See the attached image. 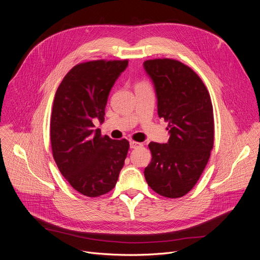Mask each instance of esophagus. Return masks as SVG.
Wrapping results in <instances>:
<instances>
[{
  "label": "esophagus",
  "mask_w": 260,
  "mask_h": 260,
  "mask_svg": "<svg viewBox=\"0 0 260 260\" xmlns=\"http://www.w3.org/2000/svg\"><path fill=\"white\" fill-rule=\"evenodd\" d=\"M140 146H142V144H141V143L136 142V141H130V148H131V149L138 148V147H140Z\"/></svg>",
  "instance_id": "obj_1"
}]
</instances>
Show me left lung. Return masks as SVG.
Returning <instances> with one entry per match:
<instances>
[{
  "label": "left lung",
  "instance_id": "left-lung-1",
  "mask_svg": "<svg viewBox=\"0 0 260 260\" xmlns=\"http://www.w3.org/2000/svg\"><path fill=\"white\" fill-rule=\"evenodd\" d=\"M157 99V114L169 122L167 143L150 142L144 169L149 187L168 198L187 194L197 183L213 147L214 124L209 93L199 76L172 59L143 63Z\"/></svg>",
  "mask_w": 260,
  "mask_h": 260
}]
</instances>
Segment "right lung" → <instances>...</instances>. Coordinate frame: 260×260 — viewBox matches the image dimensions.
I'll return each instance as SVG.
<instances>
[{
    "mask_svg": "<svg viewBox=\"0 0 260 260\" xmlns=\"http://www.w3.org/2000/svg\"><path fill=\"white\" fill-rule=\"evenodd\" d=\"M128 60L90 61L73 67L59 85L51 118L54 159L79 193L96 197L110 192L122 170L129 142L102 136L93 121L104 122L109 93Z\"/></svg>",
    "mask_w": 260,
    "mask_h": 260,
    "instance_id": "right-lung-1",
    "label": "right lung"
}]
</instances>
